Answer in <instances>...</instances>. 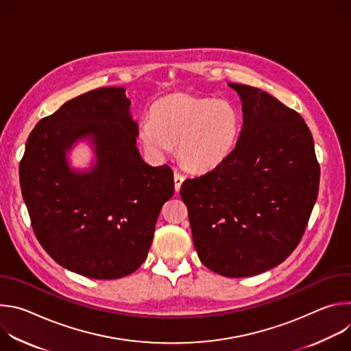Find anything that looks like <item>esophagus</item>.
Returning a JSON list of instances; mask_svg holds the SVG:
<instances>
[{
    "label": "esophagus",
    "instance_id": "obj_1",
    "mask_svg": "<svg viewBox=\"0 0 351 351\" xmlns=\"http://www.w3.org/2000/svg\"><path fill=\"white\" fill-rule=\"evenodd\" d=\"M173 179H175V190L176 191H179L180 190V186H182V183H183V180H184V176L182 175V173H175V176H173Z\"/></svg>",
    "mask_w": 351,
    "mask_h": 351
}]
</instances>
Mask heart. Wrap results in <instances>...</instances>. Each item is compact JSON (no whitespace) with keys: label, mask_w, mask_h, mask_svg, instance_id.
Instances as JSON below:
<instances>
[{"label":"heart","mask_w":351,"mask_h":351,"mask_svg":"<svg viewBox=\"0 0 351 351\" xmlns=\"http://www.w3.org/2000/svg\"><path fill=\"white\" fill-rule=\"evenodd\" d=\"M240 132L241 117L232 103L179 93L158 99L152 118L140 121L137 134L152 158H165L178 143L183 167L207 172L230 157Z\"/></svg>","instance_id":"obj_1"}]
</instances>
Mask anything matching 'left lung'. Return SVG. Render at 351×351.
<instances>
[{
	"label": "left lung",
	"mask_w": 351,
	"mask_h": 351,
	"mask_svg": "<svg viewBox=\"0 0 351 351\" xmlns=\"http://www.w3.org/2000/svg\"><path fill=\"white\" fill-rule=\"evenodd\" d=\"M241 99L234 152L186 179L195 252L211 271L245 278L283 263L303 237L319 187V164L304 119L260 88L228 83Z\"/></svg>",
	"instance_id": "8db88e82"
}]
</instances>
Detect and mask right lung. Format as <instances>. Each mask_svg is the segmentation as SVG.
<instances>
[{
  "mask_svg": "<svg viewBox=\"0 0 351 351\" xmlns=\"http://www.w3.org/2000/svg\"><path fill=\"white\" fill-rule=\"evenodd\" d=\"M138 125L123 87H101L66 101L32 130L19 164L22 195L43 248L61 267L93 279H118L147 258L173 172L152 167L136 145ZM88 141V170L67 153Z\"/></svg>",
  "mask_w": 351,
  "mask_h": 351,
  "instance_id": "add662e5",
  "label": "right lung"
}]
</instances>
